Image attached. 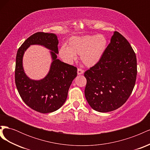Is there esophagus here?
I'll return each instance as SVG.
<instances>
[{
    "label": "esophagus",
    "mask_w": 150,
    "mask_h": 150,
    "mask_svg": "<svg viewBox=\"0 0 150 150\" xmlns=\"http://www.w3.org/2000/svg\"><path fill=\"white\" fill-rule=\"evenodd\" d=\"M84 73V71L81 69H78V74L81 75Z\"/></svg>",
    "instance_id": "34e87169"
}]
</instances>
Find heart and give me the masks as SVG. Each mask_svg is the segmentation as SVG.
Returning <instances> with one entry per match:
<instances>
[{
	"label": "heart",
	"mask_w": 150,
	"mask_h": 150,
	"mask_svg": "<svg viewBox=\"0 0 150 150\" xmlns=\"http://www.w3.org/2000/svg\"><path fill=\"white\" fill-rule=\"evenodd\" d=\"M107 46V39L102 34L73 36L69 39L67 46L62 45L60 47L59 55L68 64L74 61L77 55H80L81 62L91 67L101 61Z\"/></svg>",
	"instance_id": "obj_1"
}]
</instances>
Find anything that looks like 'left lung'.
Instances as JSON below:
<instances>
[{"mask_svg": "<svg viewBox=\"0 0 150 150\" xmlns=\"http://www.w3.org/2000/svg\"><path fill=\"white\" fill-rule=\"evenodd\" d=\"M137 75L133 49L125 38L115 31L101 61L84 72L86 100L98 112L117 110L132 93Z\"/></svg>", "mask_w": 150, "mask_h": 150, "instance_id": "obj_1", "label": "left lung"}]
</instances>
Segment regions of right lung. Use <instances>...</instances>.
<instances>
[{
	"mask_svg": "<svg viewBox=\"0 0 150 150\" xmlns=\"http://www.w3.org/2000/svg\"><path fill=\"white\" fill-rule=\"evenodd\" d=\"M59 41L56 34L37 33L27 39L17 52L15 82L23 101L33 110L49 113L59 110L65 103L68 90L77 76V68L57 59ZM31 45H40L51 51L52 60L48 74L40 80L30 79L25 73L23 54Z\"/></svg>",
	"mask_w": 150,
	"mask_h": 150,
	"instance_id": "1",
	"label": "right lung"
}]
</instances>
